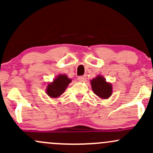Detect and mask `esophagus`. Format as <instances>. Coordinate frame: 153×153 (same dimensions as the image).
I'll use <instances>...</instances> for the list:
<instances>
[{
    "label": "esophagus",
    "instance_id": "esophagus-1",
    "mask_svg": "<svg viewBox=\"0 0 153 153\" xmlns=\"http://www.w3.org/2000/svg\"><path fill=\"white\" fill-rule=\"evenodd\" d=\"M85 79H86V76H85V75H83V76H78V80H79V81L82 82V81H85Z\"/></svg>",
    "mask_w": 153,
    "mask_h": 153
}]
</instances>
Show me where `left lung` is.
<instances>
[{
	"mask_svg": "<svg viewBox=\"0 0 153 153\" xmlns=\"http://www.w3.org/2000/svg\"><path fill=\"white\" fill-rule=\"evenodd\" d=\"M92 89L93 93L100 98L103 99H106L111 96L112 93V87L109 83L106 82L103 77L101 76H98L96 78L91 80Z\"/></svg>",
	"mask_w": 153,
	"mask_h": 153,
	"instance_id": "left-lung-1",
	"label": "left lung"
}]
</instances>
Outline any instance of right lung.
Masks as SVG:
<instances>
[{"label":"right lung","instance_id":"1","mask_svg":"<svg viewBox=\"0 0 153 153\" xmlns=\"http://www.w3.org/2000/svg\"><path fill=\"white\" fill-rule=\"evenodd\" d=\"M71 82V79H68L66 75H59L53 80V82L48 84L47 85V95L51 98H57L63 94Z\"/></svg>","mask_w":153,"mask_h":153}]
</instances>
